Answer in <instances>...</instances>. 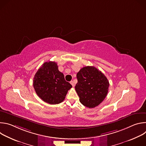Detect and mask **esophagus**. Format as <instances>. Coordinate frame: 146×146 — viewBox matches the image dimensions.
<instances>
[{
	"label": "esophagus",
	"instance_id": "obj_1",
	"mask_svg": "<svg viewBox=\"0 0 146 146\" xmlns=\"http://www.w3.org/2000/svg\"><path fill=\"white\" fill-rule=\"evenodd\" d=\"M70 84H72V86L73 87H74V84L73 81H70Z\"/></svg>",
	"mask_w": 146,
	"mask_h": 146
}]
</instances>
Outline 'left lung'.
<instances>
[{
    "instance_id": "1",
    "label": "left lung",
    "mask_w": 146,
    "mask_h": 146,
    "mask_svg": "<svg viewBox=\"0 0 146 146\" xmlns=\"http://www.w3.org/2000/svg\"><path fill=\"white\" fill-rule=\"evenodd\" d=\"M75 90L81 104L88 108L98 106L107 96L109 82L101 71L94 66L82 68L77 74Z\"/></svg>"
}]
</instances>
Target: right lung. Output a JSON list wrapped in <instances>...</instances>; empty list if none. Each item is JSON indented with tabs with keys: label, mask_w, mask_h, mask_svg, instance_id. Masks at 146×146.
Returning a JSON list of instances; mask_svg holds the SVG:
<instances>
[{
	"label": "right lung",
	"mask_w": 146,
	"mask_h": 146,
	"mask_svg": "<svg viewBox=\"0 0 146 146\" xmlns=\"http://www.w3.org/2000/svg\"><path fill=\"white\" fill-rule=\"evenodd\" d=\"M33 87L38 96L50 105L63 102L68 91L72 87L65 80L55 62H46L33 78Z\"/></svg>",
	"instance_id": "right-lung-1"
}]
</instances>
